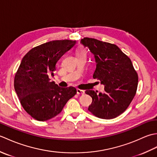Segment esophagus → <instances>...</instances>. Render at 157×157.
Wrapping results in <instances>:
<instances>
[{
    "instance_id": "34e87169",
    "label": "esophagus",
    "mask_w": 157,
    "mask_h": 157,
    "mask_svg": "<svg viewBox=\"0 0 157 157\" xmlns=\"http://www.w3.org/2000/svg\"><path fill=\"white\" fill-rule=\"evenodd\" d=\"M84 93H85V91L83 90L77 89V94H84Z\"/></svg>"
}]
</instances>
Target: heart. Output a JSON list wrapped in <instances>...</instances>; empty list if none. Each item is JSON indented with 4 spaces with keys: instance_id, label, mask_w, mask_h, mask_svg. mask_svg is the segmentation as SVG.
<instances>
[{
    "instance_id": "1",
    "label": "heart",
    "mask_w": 157,
    "mask_h": 157,
    "mask_svg": "<svg viewBox=\"0 0 157 157\" xmlns=\"http://www.w3.org/2000/svg\"><path fill=\"white\" fill-rule=\"evenodd\" d=\"M75 53L77 56H86L87 54V51H86V49L83 47V46H79L78 48L76 49Z\"/></svg>"
}]
</instances>
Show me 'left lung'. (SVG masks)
Listing matches in <instances>:
<instances>
[{
	"label": "left lung",
	"instance_id": "left-lung-1",
	"mask_svg": "<svg viewBox=\"0 0 157 157\" xmlns=\"http://www.w3.org/2000/svg\"><path fill=\"white\" fill-rule=\"evenodd\" d=\"M89 48L96 63L93 75L104 84V94L94 90L85 92L92 98L88 111L98 118L111 119L128 109L136 95L138 75L130 59L117 46L90 38L81 40Z\"/></svg>",
	"mask_w": 157,
	"mask_h": 157
}]
</instances>
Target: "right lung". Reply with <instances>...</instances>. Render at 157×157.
I'll return each instance as SVG.
<instances>
[{
  "instance_id": "obj_1",
  "label": "right lung",
  "mask_w": 157,
  "mask_h": 157,
  "mask_svg": "<svg viewBox=\"0 0 157 157\" xmlns=\"http://www.w3.org/2000/svg\"><path fill=\"white\" fill-rule=\"evenodd\" d=\"M75 40H53L32 48L17 71L14 88L23 108L32 117L47 121L59 115L77 90L61 88L51 82L59 59L75 44Z\"/></svg>"
}]
</instances>
